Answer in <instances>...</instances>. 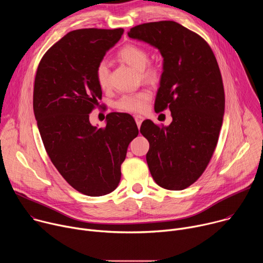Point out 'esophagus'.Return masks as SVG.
<instances>
[{
  "instance_id": "esophagus-1",
  "label": "esophagus",
  "mask_w": 263,
  "mask_h": 263,
  "mask_svg": "<svg viewBox=\"0 0 263 263\" xmlns=\"http://www.w3.org/2000/svg\"><path fill=\"white\" fill-rule=\"evenodd\" d=\"M134 119H135V122H136V124H137V127L139 128V127L141 126V123L143 122L144 118H143V117H141V116H135V117H134Z\"/></svg>"
}]
</instances>
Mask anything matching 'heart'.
Instances as JSON below:
<instances>
[{"mask_svg":"<svg viewBox=\"0 0 263 263\" xmlns=\"http://www.w3.org/2000/svg\"><path fill=\"white\" fill-rule=\"evenodd\" d=\"M119 58L133 67L136 70L141 71L142 77L147 81H154L157 78V70L154 67H146L148 64V53L143 49L135 45H128L121 49L118 54ZM96 77L99 85L102 88H106L109 83V65L103 60L96 68ZM152 93L147 89H142L136 92L123 95L116 103L118 109L138 114L146 109L147 102L151 100Z\"/></svg>","mask_w":263,"mask_h":263,"instance_id":"heart-1","label":"heart"}]
</instances>
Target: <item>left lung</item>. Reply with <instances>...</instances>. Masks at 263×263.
<instances>
[{
  "label": "left lung",
  "instance_id": "8db88e82",
  "mask_svg": "<svg viewBox=\"0 0 263 263\" xmlns=\"http://www.w3.org/2000/svg\"><path fill=\"white\" fill-rule=\"evenodd\" d=\"M128 36L163 58L155 111L168 107L173 121L164 127L143 121L140 133L149 143L146 162L155 182L182 191L203 174L218 140L224 92L217 61L201 36L173 21L138 25Z\"/></svg>",
  "mask_w": 263,
  "mask_h": 263
}]
</instances>
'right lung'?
I'll return each mask as SVG.
<instances>
[{"instance_id": "1", "label": "right lung", "mask_w": 263, "mask_h": 263, "mask_svg": "<svg viewBox=\"0 0 263 263\" xmlns=\"http://www.w3.org/2000/svg\"><path fill=\"white\" fill-rule=\"evenodd\" d=\"M123 33L71 31L48 50L36 71L33 110L46 151L66 182L89 197L117 189L128 145L138 135L128 114H109L104 128L89 122L102 98L97 65Z\"/></svg>"}]
</instances>
